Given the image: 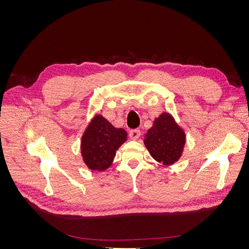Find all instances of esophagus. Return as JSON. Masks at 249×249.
Wrapping results in <instances>:
<instances>
[{
	"label": "esophagus",
	"instance_id": "esophagus-1",
	"mask_svg": "<svg viewBox=\"0 0 249 249\" xmlns=\"http://www.w3.org/2000/svg\"><path fill=\"white\" fill-rule=\"evenodd\" d=\"M129 136L132 140H137L140 137V130L139 129L131 130L130 133H129Z\"/></svg>",
	"mask_w": 249,
	"mask_h": 249
}]
</instances>
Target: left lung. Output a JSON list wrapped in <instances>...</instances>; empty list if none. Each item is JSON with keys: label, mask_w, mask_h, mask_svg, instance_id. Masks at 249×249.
<instances>
[{"label": "left lung", "mask_w": 249, "mask_h": 249, "mask_svg": "<svg viewBox=\"0 0 249 249\" xmlns=\"http://www.w3.org/2000/svg\"><path fill=\"white\" fill-rule=\"evenodd\" d=\"M143 142L157 162L169 166L182 157L186 134L170 113L163 112L154 120L153 126L147 130Z\"/></svg>", "instance_id": "obj_1"}]
</instances>
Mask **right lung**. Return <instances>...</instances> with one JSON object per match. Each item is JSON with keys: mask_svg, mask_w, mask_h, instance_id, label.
Returning a JSON list of instances; mask_svg holds the SVG:
<instances>
[{"mask_svg": "<svg viewBox=\"0 0 249 249\" xmlns=\"http://www.w3.org/2000/svg\"><path fill=\"white\" fill-rule=\"evenodd\" d=\"M124 129L113 126L100 114L90 120L81 139V155L90 170L108 169L116 155V150L126 141Z\"/></svg>", "mask_w": 249, "mask_h": 249, "instance_id": "1", "label": "right lung"}]
</instances>
